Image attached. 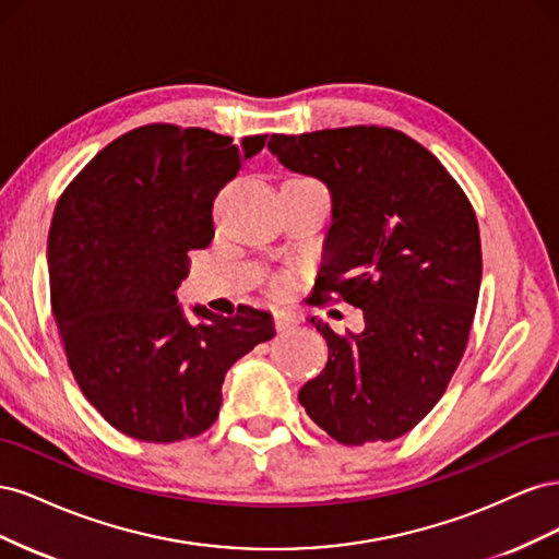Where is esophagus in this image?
Segmentation results:
<instances>
[{
  "mask_svg": "<svg viewBox=\"0 0 559 559\" xmlns=\"http://www.w3.org/2000/svg\"><path fill=\"white\" fill-rule=\"evenodd\" d=\"M300 324V319H298V314L294 312V310H277L275 312V326H277V331H292V329H296Z\"/></svg>",
  "mask_w": 559,
  "mask_h": 559,
  "instance_id": "obj_1",
  "label": "esophagus"
}]
</instances>
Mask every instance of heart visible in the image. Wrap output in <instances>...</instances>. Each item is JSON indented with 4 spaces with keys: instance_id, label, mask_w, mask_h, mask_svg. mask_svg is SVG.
Masks as SVG:
<instances>
[{
    "instance_id": "obj_1",
    "label": "heart",
    "mask_w": 559,
    "mask_h": 559,
    "mask_svg": "<svg viewBox=\"0 0 559 559\" xmlns=\"http://www.w3.org/2000/svg\"><path fill=\"white\" fill-rule=\"evenodd\" d=\"M284 282H286L284 277H277V280H275V289H282V286H284Z\"/></svg>"
}]
</instances>
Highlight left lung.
I'll list each match as a JSON object with an SVG mask.
<instances>
[{
    "label": "left lung",
    "mask_w": 559,
    "mask_h": 559,
    "mask_svg": "<svg viewBox=\"0 0 559 559\" xmlns=\"http://www.w3.org/2000/svg\"><path fill=\"white\" fill-rule=\"evenodd\" d=\"M267 148L329 186L314 296L361 308L366 321L335 333L310 317L329 361L298 401L337 443L394 441L443 396L466 349L483 277L476 212L441 160L394 128L273 134Z\"/></svg>",
    "instance_id": "left-lung-1"
}]
</instances>
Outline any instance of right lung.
Masks as SVG:
<instances>
[{"label":"right lung","instance_id":"obj_1","mask_svg":"<svg viewBox=\"0 0 559 559\" xmlns=\"http://www.w3.org/2000/svg\"><path fill=\"white\" fill-rule=\"evenodd\" d=\"M267 134L235 144L205 128L151 123L107 144L67 186L48 230L50 308L83 396L146 443L207 431L228 368L275 335L273 314L235 317L175 292L189 251L214 238L212 205Z\"/></svg>","mask_w":559,"mask_h":559}]
</instances>
